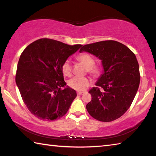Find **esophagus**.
<instances>
[{
    "mask_svg": "<svg viewBox=\"0 0 156 156\" xmlns=\"http://www.w3.org/2000/svg\"><path fill=\"white\" fill-rule=\"evenodd\" d=\"M78 95H79V96H81V95H83L84 94V92H81V91H78L77 93Z\"/></svg>",
    "mask_w": 156,
    "mask_h": 156,
    "instance_id": "obj_1",
    "label": "esophagus"
}]
</instances>
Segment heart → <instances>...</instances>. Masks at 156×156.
<instances>
[{
  "label": "heart",
  "mask_w": 156,
  "mask_h": 156,
  "mask_svg": "<svg viewBox=\"0 0 156 156\" xmlns=\"http://www.w3.org/2000/svg\"><path fill=\"white\" fill-rule=\"evenodd\" d=\"M76 58L86 66V72L94 77L98 76L102 72V66L99 63L95 62L94 58L89 53L83 52L79 54ZM62 73L65 76H71L72 73V66L69 60H65L61 66ZM68 84L71 88L76 91L85 90L90 84V80L87 77L75 76L68 81Z\"/></svg>",
  "instance_id": "b5f03b06"
}]
</instances>
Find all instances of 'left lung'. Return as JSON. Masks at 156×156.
Returning a JSON list of instances; mask_svg holds the SVG:
<instances>
[{
  "instance_id": "obj_1",
  "label": "left lung",
  "mask_w": 156,
  "mask_h": 156,
  "mask_svg": "<svg viewBox=\"0 0 156 156\" xmlns=\"http://www.w3.org/2000/svg\"><path fill=\"white\" fill-rule=\"evenodd\" d=\"M87 51L102 60L105 72L96 87L89 93L91 100L86 105L89 115L101 122H112L130 107L138 89L140 75L134 53L115 41H104L83 45Z\"/></svg>"
}]
</instances>
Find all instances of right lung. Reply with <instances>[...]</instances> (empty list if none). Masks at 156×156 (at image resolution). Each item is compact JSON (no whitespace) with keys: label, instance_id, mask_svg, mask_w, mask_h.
Returning <instances> with one entry per match:
<instances>
[{"label":"right lung","instance_id":"obj_1","mask_svg":"<svg viewBox=\"0 0 156 156\" xmlns=\"http://www.w3.org/2000/svg\"><path fill=\"white\" fill-rule=\"evenodd\" d=\"M80 47L44 38L29 44L21 54L16 83L26 107L38 119L62 117L77 96L74 89L63 88L66 83L61 66Z\"/></svg>","mask_w":156,"mask_h":156}]
</instances>
